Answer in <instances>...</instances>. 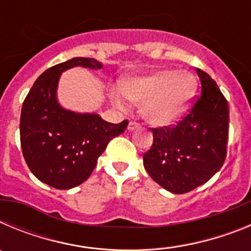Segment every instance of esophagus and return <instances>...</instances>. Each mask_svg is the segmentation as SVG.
<instances>
[{"label":"esophagus","instance_id":"obj_1","mask_svg":"<svg viewBox=\"0 0 251 251\" xmlns=\"http://www.w3.org/2000/svg\"><path fill=\"white\" fill-rule=\"evenodd\" d=\"M141 128V124L138 122H134V121H130L129 124H128V129L129 130H134V129H138Z\"/></svg>","mask_w":251,"mask_h":251}]
</instances>
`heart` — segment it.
<instances>
[{
	"label": "heart",
	"mask_w": 251,
	"mask_h": 251,
	"mask_svg": "<svg viewBox=\"0 0 251 251\" xmlns=\"http://www.w3.org/2000/svg\"><path fill=\"white\" fill-rule=\"evenodd\" d=\"M196 89L194 75L187 72L159 70L147 76L123 81L127 99L142 105V114L153 124H168L182 115ZM121 105V101L117 100Z\"/></svg>",
	"instance_id": "obj_1"
}]
</instances>
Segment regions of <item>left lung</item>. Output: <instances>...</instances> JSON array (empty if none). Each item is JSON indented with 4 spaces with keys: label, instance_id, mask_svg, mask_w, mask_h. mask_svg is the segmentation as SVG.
<instances>
[{
    "label": "left lung",
    "instance_id": "1",
    "mask_svg": "<svg viewBox=\"0 0 251 251\" xmlns=\"http://www.w3.org/2000/svg\"><path fill=\"white\" fill-rule=\"evenodd\" d=\"M201 95L175 124L151 128L153 143L143 166L159 186L186 194L223 167L229 141V104L216 81L197 69Z\"/></svg>",
    "mask_w": 251,
    "mask_h": 251
}]
</instances>
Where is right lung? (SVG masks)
<instances>
[{
    "mask_svg": "<svg viewBox=\"0 0 251 251\" xmlns=\"http://www.w3.org/2000/svg\"><path fill=\"white\" fill-rule=\"evenodd\" d=\"M73 66L99 69L89 57H73L40 75L26 95L20 118V141L28 168L41 182L57 188L76 187L92 175L99 156L128 121L105 122L98 114L63 109L56 101L60 74Z\"/></svg>",
    "mask_w": 251,
    "mask_h": 251,
    "instance_id": "right-lung-1",
    "label": "right lung"
}]
</instances>
